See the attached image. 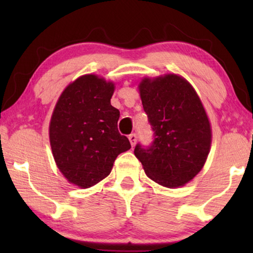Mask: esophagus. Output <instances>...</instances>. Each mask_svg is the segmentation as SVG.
<instances>
[{
    "label": "esophagus",
    "mask_w": 253,
    "mask_h": 253,
    "mask_svg": "<svg viewBox=\"0 0 253 253\" xmlns=\"http://www.w3.org/2000/svg\"><path fill=\"white\" fill-rule=\"evenodd\" d=\"M129 140H130L131 146L134 147V145H136V141H137V136H136V134H134V133L130 134V136H129Z\"/></svg>",
    "instance_id": "1"
}]
</instances>
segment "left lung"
<instances>
[{
  "label": "left lung",
  "mask_w": 253,
  "mask_h": 253,
  "mask_svg": "<svg viewBox=\"0 0 253 253\" xmlns=\"http://www.w3.org/2000/svg\"><path fill=\"white\" fill-rule=\"evenodd\" d=\"M138 89L154 141L148 148L137 145L134 155L148 178L176 189L202 170L212 144V126L193 86L176 74L144 77Z\"/></svg>",
  "instance_id": "1"
}]
</instances>
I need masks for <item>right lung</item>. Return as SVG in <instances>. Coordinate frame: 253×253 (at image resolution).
I'll use <instances>...</instances> for the list:
<instances>
[{"instance_id": "right-lung-1", "label": "right lung", "mask_w": 253, "mask_h": 253, "mask_svg": "<svg viewBox=\"0 0 253 253\" xmlns=\"http://www.w3.org/2000/svg\"><path fill=\"white\" fill-rule=\"evenodd\" d=\"M115 83L83 75L61 93L49 122L58 170L72 185L87 189L106 178L117 155L130 150L117 130L120 110L110 105Z\"/></svg>"}]
</instances>
